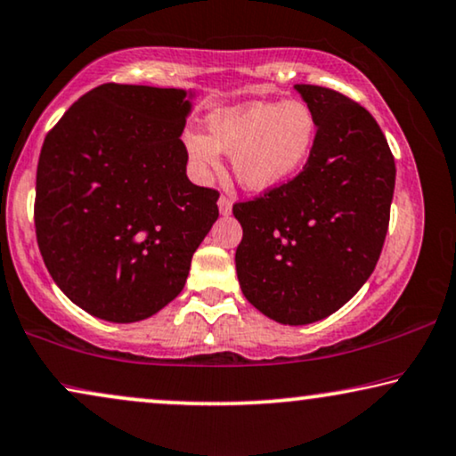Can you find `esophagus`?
Returning <instances> with one entry per match:
<instances>
[{"label":"esophagus","instance_id":"obj_1","mask_svg":"<svg viewBox=\"0 0 456 456\" xmlns=\"http://www.w3.org/2000/svg\"><path fill=\"white\" fill-rule=\"evenodd\" d=\"M217 207H220L222 216L232 214V200H230V197H226V194H222L220 200H217Z\"/></svg>","mask_w":456,"mask_h":456}]
</instances>
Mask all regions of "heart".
I'll return each instance as SVG.
<instances>
[{
    "label": "heart",
    "mask_w": 456,
    "mask_h": 456,
    "mask_svg": "<svg viewBox=\"0 0 456 456\" xmlns=\"http://www.w3.org/2000/svg\"><path fill=\"white\" fill-rule=\"evenodd\" d=\"M316 138L314 112L304 102H249L207 117V135L186 138L200 177L220 171V152L232 157L236 182L253 192L285 184L304 167Z\"/></svg>",
    "instance_id": "obj_1"
}]
</instances>
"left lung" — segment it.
<instances>
[{
  "mask_svg": "<svg viewBox=\"0 0 456 456\" xmlns=\"http://www.w3.org/2000/svg\"><path fill=\"white\" fill-rule=\"evenodd\" d=\"M295 90L314 112L316 138L293 180L236 203L242 295L281 324L322 321L350 301L379 262L395 163L364 106L322 86Z\"/></svg>",
  "mask_w": 456,
  "mask_h": 456,
  "instance_id": "1",
  "label": "left lung"
}]
</instances>
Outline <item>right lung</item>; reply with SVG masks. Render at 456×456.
I'll use <instances>...</instances> for the list:
<instances>
[{
	"instance_id": "1",
	"label": "right lung",
	"mask_w": 456,
	"mask_h": 456,
	"mask_svg": "<svg viewBox=\"0 0 456 456\" xmlns=\"http://www.w3.org/2000/svg\"><path fill=\"white\" fill-rule=\"evenodd\" d=\"M192 94L104 84L45 135L35 234L47 272L87 314L138 322L184 289L192 253L220 216L192 184L180 140Z\"/></svg>"
}]
</instances>
